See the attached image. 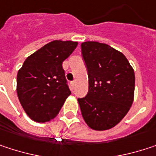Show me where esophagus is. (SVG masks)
I'll list each match as a JSON object with an SVG mask.
<instances>
[{"mask_svg":"<svg viewBox=\"0 0 156 156\" xmlns=\"http://www.w3.org/2000/svg\"><path fill=\"white\" fill-rule=\"evenodd\" d=\"M71 86H72V87H75V81H72V82H71Z\"/></svg>","mask_w":156,"mask_h":156,"instance_id":"esophagus-1","label":"esophagus"}]
</instances>
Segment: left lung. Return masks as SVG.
Here are the masks:
<instances>
[{
  "mask_svg": "<svg viewBox=\"0 0 156 156\" xmlns=\"http://www.w3.org/2000/svg\"><path fill=\"white\" fill-rule=\"evenodd\" d=\"M82 56L87 69V94L78 98L86 123L94 130L116 126L134 99V70L123 53L106 44L84 42Z\"/></svg>",
  "mask_w": 156,
  "mask_h": 156,
  "instance_id": "obj_1",
  "label": "left lung"
}]
</instances>
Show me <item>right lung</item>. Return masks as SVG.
I'll list each match as a JSON object with an SVG mask.
<instances>
[{
  "mask_svg": "<svg viewBox=\"0 0 156 156\" xmlns=\"http://www.w3.org/2000/svg\"><path fill=\"white\" fill-rule=\"evenodd\" d=\"M78 42L55 40L26 59L17 75L19 100L30 119L49 121L57 116L71 94L62 62Z\"/></svg>",
  "mask_w": 156,
  "mask_h": 156,
  "instance_id": "1",
  "label": "right lung"
}]
</instances>
